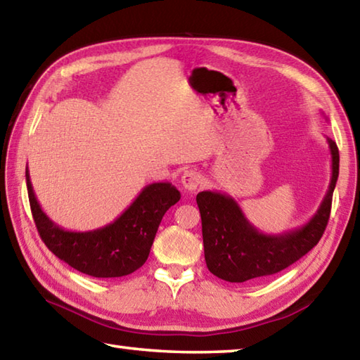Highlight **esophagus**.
Wrapping results in <instances>:
<instances>
[{"mask_svg": "<svg viewBox=\"0 0 360 360\" xmlns=\"http://www.w3.org/2000/svg\"><path fill=\"white\" fill-rule=\"evenodd\" d=\"M202 181H205V178H202V174L200 172H197V169H186L184 173H182L181 176V184L184 188H187V191H197L198 186L202 184Z\"/></svg>", "mask_w": 360, "mask_h": 360, "instance_id": "1", "label": "esophagus"}]
</instances>
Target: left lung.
I'll use <instances>...</instances> for the list:
<instances>
[{"label":"left lung","mask_w":360,"mask_h":360,"mask_svg":"<svg viewBox=\"0 0 360 360\" xmlns=\"http://www.w3.org/2000/svg\"><path fill=\"white\" fill-rule=\"evenodd\" d=\"M326 140L332 158L328 193L315 215L300 228L280 234H264L248 221L243 209L230 195L217 191H205L197 195L205 259L207 269L215 277L231 283H243L272 276L296 263L318 244L328 226L340 165L335 141Z\"/></svg>","instance_id":"left-lung-1"}]
</instances>
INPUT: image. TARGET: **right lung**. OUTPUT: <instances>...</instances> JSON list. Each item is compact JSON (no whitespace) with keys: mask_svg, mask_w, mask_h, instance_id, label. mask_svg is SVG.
Wrapping results in <instances>:
<instances>
[{"mask_svg":"<svg viewBox=\"0 0 360 360\" xmlns=\"http://www.w3.org/2000/svg\"><path fill=\"white\" fill-rule=\"evenodd\" d=\"M26 187L44 244L70 267L97 278L129 276L145 264L162 217L181 198L178 188L169 182H153L112 224L91 231H69L42 211L32 191L28 167Z\"/></svg>","mask_w":360,"mask_h":360,"instance_id":"obj_1","label":"right lung"}]
</instances>
